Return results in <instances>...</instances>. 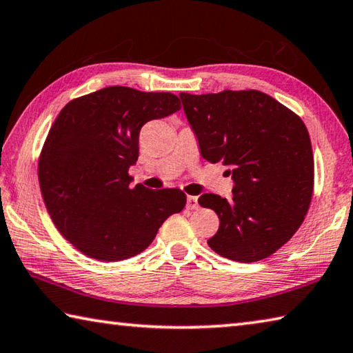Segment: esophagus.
Returning <instances> with one entry per match:
<instances>
[{
  "mask_svg": "<svg viewBox=\"0 0 353 353\" xmlns=\"http://www.w3.org/2000/svg\"><path fill=\"white\" fill-rule=\"evenodd\" d=\"M187 208L188 210H197L199 203H197V197L196 196H188L187 199Z\"/></svg>",
  "mask_w": 353,
  "mask_h": 353,
  "instance_id": "1",
  "label": "esophagus"
}]
</instances>
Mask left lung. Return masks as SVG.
Listing matches in <instances>:
<instances>
[{
    "label": "left lung",
    "instance_id": "8db88e82",
    "mask_svg": "<svg viewBox=\"0 0 353 353\" xmlns=\"http://www.w3.org/2000/svg\"><path fill=\"white\" fill-rule=\"evenodd\" d=\"M179 95L202 157L230 166L234 181L232 199L199 197L221 221L210 248L238 262L268 258L298 232L312 202L313 152L304 121L254 89Z\"/></svg>",
    "mask_w": 353,
    "mask_h": 353
}]
</instances>
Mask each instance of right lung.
Here are the masks:
<instances>
[{
  "label": "right lung",
  "mask_w": 353,
  "mask_h": 353,
  "mask_svg": "<svg viewBox=\"0 0 353 353\" xmlns=\"http://www.w3.org/2000/svg\"><path fill=\"white\" fill-rule=\"evenodd\" d=\"M179 110L171 92L110 86L60 111L38 159V181L54 225L79 252L105 262L132 258L183 210L182 190L131 188L128 174L142 126Z\"/></svg>",
  "instance_id": "1"
}]
</instances>
